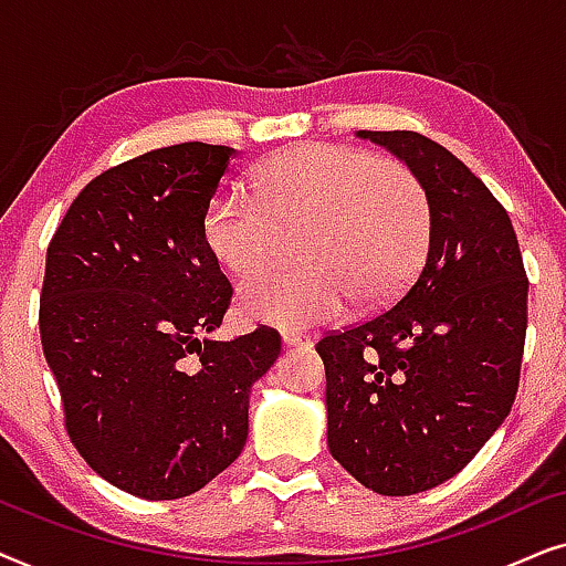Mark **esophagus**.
<instances>
[{"label":"esophagus","mask_w":566,"mask_h":566,"mask_svg":"<svg viewBox=\"0 0 566 566\" xmlns=\"http://www.w3.org/2000/svg\"><path fill=\"white\" fill-rule=\"evenodd\" d=\"M283 347H289V350H304V347H312V339L298 335V332H283Z\"/></svg>","instance_id":"obj_1"}]
</instances>
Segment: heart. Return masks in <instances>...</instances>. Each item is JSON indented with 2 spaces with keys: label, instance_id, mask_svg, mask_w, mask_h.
Returning a JSON list of instances; mask_svg holds the SVG:
<instances>
[{
  "label": "heart",
  "instance_id": "b5f03b06",
  "mask_svg": "<svg viewBox=\"0 0 566 566\" xmlns=\"http://www.w3.org/2000/svg\"><path fill=\"white\" fill-rule=\"evenodd\" d=\"M305 229L296 269L269 271L239 289L250 322L301 329L329 322L347 301H391L420 270L432 237V203L420 177L397 159L335 144H301L260 167L254 196L227 190L203 216L211 258L234 277L256 273Z\"/></svg>",
  "mask_w": 566,
  "mask_h": 566
}]
</instances>
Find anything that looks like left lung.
<instances>
[{"label": "left lung", "instance_id": "obj_1", "mask_svg": "<svg viewBox=\"0 0 566 566\" xmlns=\"http://www.w3.org/2000/svg\"><path fill=\"white\" fill-rule=\"evenodd\" d=\"M358 136L420 177L432 237L397 304L316 343L327 443L363 486L407 497L459 474L513 407L528 277L507 211L446 146L415 130Z\"/></svg>", "mask_w": 566, "mask_h": 566}]
</instances>
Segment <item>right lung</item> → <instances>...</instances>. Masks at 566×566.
<instances>
[{"mask_svg":"<svg viewBox=\"0 0 566 566\" xmlns=\"http://www.w3.org/2000/svg\"><path fill=\"white\" fill-rule=\"evenodd\" d=\"M231 159L188 142L111 167L45 252L38 324L66 432L92 471L144 500L188 497L237 461L252 384L281 355L270 327L208 339L231 283L203 216Z\"/></svg>","mask_w":566,"mask_h":566,"instance_id":"right-lung-1","label":"right lung"}]
</instances>
